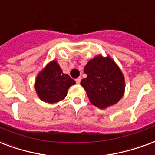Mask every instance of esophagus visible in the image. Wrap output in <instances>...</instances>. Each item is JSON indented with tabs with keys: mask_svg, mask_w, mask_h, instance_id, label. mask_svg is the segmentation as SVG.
<instances>
[{
	"mask_svg": "<svg viewBox=\"0 0 155 155\" xmlns=\"http://www.w3.org/2000/svg\"><path fill=\"white\" fill-rule=\"evenodd\" d=\"M75 81H76V83H77V84H80V83H81V77L77 78V79H76V80H75Z\"/></svg>",
	"mask_w": 155,
	"mask_h": 155,
	"instance_id": "1",
	"label": "esophagus"
}]
</instances>
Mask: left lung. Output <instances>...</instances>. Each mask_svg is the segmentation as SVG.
<instances>
[{"instance_id": "1", "label": "left lung", "mask_w": 155, "mask_h": 155, "mask_svg": "<svg viewBox=\"0 0 155 155\" xmlns=\"http://www.w3.org/2000/svg\"><path fill=\"white\" fill-rule=\"evenodd\" d=\"M84 72L87 77L81 84L90 103L105 109L117 104L124 95L126 83L123 73L109 55H98L88 61Z\"/></svg>"}]
</instances>
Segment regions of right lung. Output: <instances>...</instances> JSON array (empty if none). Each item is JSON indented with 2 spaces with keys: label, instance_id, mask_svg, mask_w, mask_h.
<instances>
[{
  "label": "right lung",
  "instance_id": "right-lung-1",
  "mask_svg": "<svg viewBox=\"0 0 155 155\" xmlns=\"http://www.w3.org/2000/svg\"><path fill=\"white\" fill-rule=\"evenodd\" d=\"M74 84L75 81L64 74L57 61L52 60L38 74L34 89L41 100L55 104L66 98L69 88Z\"/></svg>",
  "mask_w": 155,
  "mask_h": 155
}]
</instances>
